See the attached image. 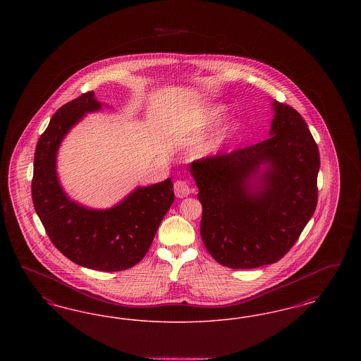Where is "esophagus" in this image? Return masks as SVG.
I'll list each match as a JSON object with an SVG mask.
<instances>
[{"mask_svg": "<svg viewBox=\"0 0 361 361\" xmlns=\"http://www.w3.org/2000/svg\"><path fill=\"white\" fill-rule=\"evenodd\" d=\"M192 188L189 187V183L187 180H177L174 183V193L177 197H187L188 195H190Z\"/></svg>", "mask_w": 361, "mask_h": 361, "instance_id": "34e87169", "label": "esophagus"}]
</instances>
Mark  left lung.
Wrapping results in <instances>:
<instances>
[{
	"mask_svg": "<svg viewBox=\"0 0 361 361\" xmlns=\"http://www.w3.org/2000/svg\"><path fill=\"white\" fill-rule=\"evenodd\" d=\"M274 105L272 137L190 165L203 207L202 240L215 261L231 269H253L284 257L318 202V146L296 109ZM262 163L270 168L255 192L250 180Z\"/></svg>",
	"mask_w": 361,
	"mask_h": 361,
	"instance_id": "left-lung-1",
	"label": "left lung"
}]
</instances>
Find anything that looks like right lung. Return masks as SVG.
I'll use <instances>...</instances> for the list:
<instances>
[{"instance_id":"right-lung-1","label":"right lung","mask_w":361,"mask_h":361,"mask_svg":"<svg viewBox=\"0 0 361 361\" xmlns=\"http://www.w3.org/2000/svg\"><path fill=\"white\" fill-rule=\"evenodd\" d=\"M100 106L94 93L86 92L54 114L35 150L32 202L52 245L65 257L89 269L119 272L146 256L174 202V192L168 178L137 188L121 204L105 211L70 202L56 178V150L71 126Z\"/></svg>"}]
</instances>
